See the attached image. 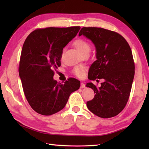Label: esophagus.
<instances>
[{"mask_svg":"<svg viewBox=\"0 0 149 149\" xmlns=\"http://www.w3.org/2000/svg\"><path fill=\"white\" fill-rule=\"evenodd\" d=\"M85 87V85L84 83H81V86H80V88H81V89H84V88Z\"/></svg>","mask_w":149,"mask_h":149,"instance_id":"1","label":"esophagus"}]
</instances>
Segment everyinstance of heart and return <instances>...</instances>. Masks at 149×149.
<instances>
[{
	"label": "heart",
	"mask_w": 149,
	"mask_h": 149,
	"mask_svg": "<svg viewBox=\"0 0 149 149\" xmlns=\"http://www.w3.org/2000/svg\"><path fill=\"white\" fill-rule=\"evenodd\" d=\"M73 45L81 55H84L86 53H89L91 50V45L89 42L85 41V40L83 39H76L74 42ZM74 73L77 77H81L85 73L84 68L80 66L75 67L74 70Z\"/></svg>",
	"instance_id": "heart-1"
}]
</instances>
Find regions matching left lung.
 <instances>
[{
	"label": "left lung",
	"instance_id": "8db88e82",
	"mask_svg": "<svg viewBox=\"0 0 149 149\" xmlns=\"http://www.w3.org/2000/svg\"><path fill=\"white\" fill-rule=\"evenodd\" d=\"M82 35L93 42L97 52L88 78L104 79L99 87L92 83L86 84L95 93L87 107L99 117L116 116L125 108L132 89L135 75L132 50L122 35L101 27H83L79 36Z\"/></svg>",
	"mask_w": 149,
	"mask_h": 149
}]
</instances>
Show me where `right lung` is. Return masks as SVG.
Returning a JSON list of instances; mask_svg holds the SVG:
<instances>
[{
  "mask_svg": "<svg viewBox=\"0 0 149 149\" xmlns=\"http://www.w3.org/2000/svg\"><path fill=\"white\" fill-rule=\"evenodd\" d=\"M81 27H47L31 32L22 47L19 75L27 102L35 112L50 116L66 104L80 81L69 78L64 84L53 79L54 70L61 65L63 49L76 36Z\"/></svg>",
  "mask_w": 149,
  "mask_h": 149,
  "instance_id": "add662e5",
  "label": "right lung"
}]
</instances>
